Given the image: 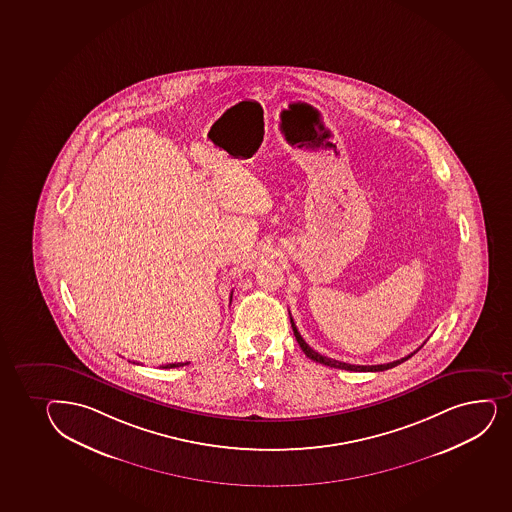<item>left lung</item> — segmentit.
Here are the masks:
<instances>
[{
  "label": "left lung",
  "mask_w": 512,
  "mask_h": 512,
  "mask_svg": "<svg viewBox=\"0 0 512 512\" xmlns=\"http://www.w3.org/2000/svg\"><path fill=\"white\" fill-rule=\"evenodd\" d=\"M292 331H294V336H296L297 343H299V347L306 353V357L311 358L314 362L323 363L326 367H333V369H341V370H350V372H384V370L392 369V367H396L399 363L406 362L407 358L413 357L414 353L411 355H407V357L401 358V360H396V362L391 363H382V365H352V363L338 362V360H333V358L325 357V355H321V353L314 352L313 348L309 347L308 343L303 340V336L299 335V331H297L296 325H294V321L291 318Z\"/></svg>",
  "instance_id": "left-lung-1"
}]
</instances>
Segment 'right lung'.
Listing matches in <instances>:
<instances>
[{
	"mask_svg": "<svg viewBox=\"0 0 512 512\" xmlns=\"http://www.w3.org/2000/svg\"><path fill=\"white\" fill-rule=\"evenodd\" d=\"M182 365H187L186 363H167V365H162V369H174V367H182Z\"/></svg>",
	"mask_w": 512,
	"mask_h": 512,
	"instance_id": "right-lung-1",
	"label": "right lung"
}]
</instances>
